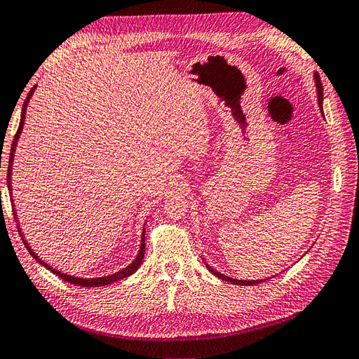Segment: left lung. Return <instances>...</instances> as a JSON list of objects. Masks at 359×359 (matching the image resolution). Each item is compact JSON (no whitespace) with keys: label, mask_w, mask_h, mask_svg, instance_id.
<instances>
[{"label":"left lung","mask_w":359,"mask_h":359,"mask_svg":"<svg viewBox=\"0 0 359 359\" xmlns=\"http://www.w3.org/2000/svg\"><path fill=\"white\" fill-rule=\"evenodd\" d=\"M313 78H315V86H316V93H318V105H320V110L323 111V84H321V79H320V74L318 73H315L313 74ZM324 116V114H323ZM205 264H206V262H205ZM206 268L210 269V272H212L215 277H219L220 280H224V281H228V283H232V285H240V286H252V285H258V283H262V281H264V280H252V281H246V280H236V278H231V277H228V275H223V273H220V272H217V271H214L210 264H206ZM268 280V278H266Z\"/></svg>","instance_id":"1"}]
</instances>
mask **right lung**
Returning a JSON list of instances; mask_svg holds the SVG:
<instances>
[{
	"mask_svg": "<svg viewBox=\"0 0 359 359\" xmlns=\"http://www.w3.org/2000/svg\"><path fill=\"white\" fill-rule=\"evenodd\" d=\"M33 91H35V87H33V88L29 91L27 99H26V101H24L22 110H21L20 127H18V131H16V135H15V137H13L12 148H11L9 170H7V188H9V193H11V194H12V183H11V180H12V163H13V156H15V149H16V142H18L20 135H21V131H22V127H24V119H26L27 104H29V101H30V97H32V95H33ZM13 215H15V219H16V214H15V212H13ZM16 222H18V220H16ZM18 231H20V236H21V238H22V243L26 245L27 251L30 252V255H32L33 258H35V260H36L38 263L43 264L44 268H47L50 272H53L55 275H57V277L62 278L64 281H69V283H72V285L82 286V287H99V286H107V285H111V283H114V281H119V280H122V278H125V277H130L131 273H135V272L139 269V266L142 264V260H144V255H145V229H144V232H142L140 249H139V252H137V257L135 258V262L130 263V264L127 266V268H123L122 271L116 272V273L105 275V277H99V278H79V277H73V275H69V273H64V272H61V271H57V269L52 268V266H48L46 262L41 260V258H39L35 252H33V249L29 246L27 240H24V234L21 232L20 226H18Z\"/></svg>",
	"mask_w": 359,
	"mask_h": 359,
	"instance_id": "1",
	"label": "right lung"
}]
</instances>
